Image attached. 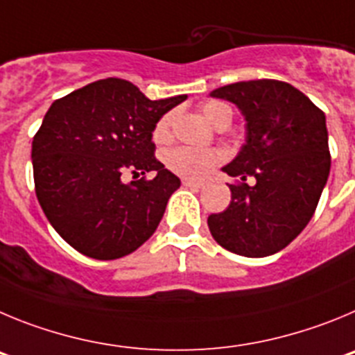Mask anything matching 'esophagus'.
Returning a JSON list of instances; mask_svg holds the SVG:
<instances>
[{
  "label": "esophagus",
  "instance_id": "obj_1",
  "mask_svg": "<svg viewBox=\"0 0 355 355\" xmlns=\"http://www.w3.org/2000/svg\"><path fill=\"white\" fill-rule=\"evenodd\" d=\"M182 184H184L185 187H196V189H201V187H203V182H196L193 180V178H182Z\"/></svg>",
  "mask_w": 355,
  "mask_h": 355
}]
</instances>
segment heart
<instances>
[{
	"instance_id": "obj_1",
	"label": "heart",
	"mask_w": 355,
	"mask_h": 355,
	"mask_svg": "<svg viewBox=\"0 0 355 355\" xmlns=\"http://www.w3.org/2000/svg\"><path fill=\"white\" fill-rule=\"evenodd\" d=\"M201 113L212 125H219L223 120H232V107L221 101H209L201 104ZM173 113L162 114L154 127V141L166 143L171 138V129H173ZM166 166L173 173L185 178H203L212 171L214 166L223 161V155L217 150H200L193 146H175L164 155Z\"/></svg>"
}]
</instances>
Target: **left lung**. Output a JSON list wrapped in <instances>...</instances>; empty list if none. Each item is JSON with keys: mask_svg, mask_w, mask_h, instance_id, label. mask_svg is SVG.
Instances as JSON below:
<instances>
[{"mask_svg": "<svg viewBox=\"0 0 355 355\" xmlns=\"http://www.w3.org/2000/svg\"><path fill=\"white\" fill-rule=\"evenodd\" d=\"M212 97L237 104L248 136L241 154L223 168L237 182L228 184L226 210L207 219L209 230L232 253L269 257L306 228L318 205L331 170L325 114L276 79L233 83Z\"/></svg>", "mask_w": 355, "mask_h": 355, "instance_id": "left-lung-1", "label": "left lung"}]
</instances>
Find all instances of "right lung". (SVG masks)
<instances>
[{"instance_id": "obj_1", "label": "right lung", "mask_w": 355, "mask_h": 355, "mask_svg": "<svg viewBox=\"0 0 355 355\" xmlns=\"http://www.w3.org/2000/svg\"><path fill=\"white\" fill-rule=\"evenodd\" d=\"M185 98L150 101L132 83L107 78L53 102L31 145L35 193L76 251L116 260L157 230L180 180L155 157L152 132ZM148 171L158 175L146 179ZM123 173L135 175L130 184Z\"/></svg>"}]
</instances>
